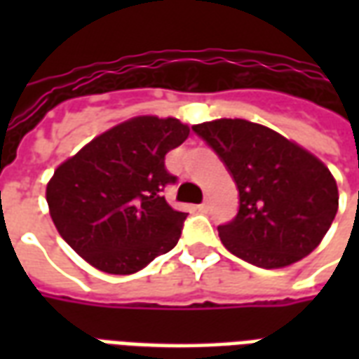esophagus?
<instances>
[{
	"label": "esophagus",
	"mask_w": 359,
	"mask_h": 359,
	"mask_svg": "<svg viewBox=\"0 0 359 359\" xmlns=\"http://www.w3.org/2000/svg\"><path fill=\"white\" fill-rule=\"evenodd\" d=\"M198 210H200V211H208V210H210V203H208V202L200 203V205H198Z\"/></svg>",
	"instance_id": "esophagus-1"
}]
</instances>
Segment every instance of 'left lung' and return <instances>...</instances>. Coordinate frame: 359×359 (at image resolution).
I'll list each match as a JSON object with an SVG mask.
<instances>
[{
    "mask_svg": "<svg viewBox=\"0 0 359 359\" xmlns=\"http://www.w3.org/2000/svg\"><path fill=\"white\" fill-rule=\"evenodd\" d=\"M192 130L221 157L238 188L236 217L219 225L231 254L278 269L319 246L339 210V188L316 156L244 118H217Z\"/></svg>",
    "mask_w": 359,
    "mask_h": 359,
    "instance_id": "8db88e82",
    "label": "left lung"
}]
</instances>
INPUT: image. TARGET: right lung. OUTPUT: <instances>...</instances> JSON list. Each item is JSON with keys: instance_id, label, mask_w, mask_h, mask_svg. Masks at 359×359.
<instances>
[{"instance_id": "right-lung-1", "label": "right lung", "mask_w": 359, "mask_h": 359, "mask_svg": "<svg viewBox=\"0 0 359 359\" xmlns=\"http://www.w3.org/2000/svg\"><path fill=\"white\" fill-rule=\"evenodd\" d=\"M188 134L179 118L142 115L59 165L46 200L63 241L109 275L136 273L175 248L188 213L165 200V187L177 182L165 156Z\"/></svg>"}]
</instances>
